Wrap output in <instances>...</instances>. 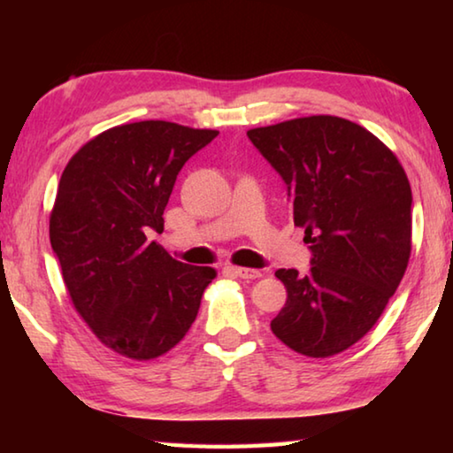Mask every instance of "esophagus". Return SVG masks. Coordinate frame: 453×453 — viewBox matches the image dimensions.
Returning <instances> with one entry per match:
<instances>
[{"label":"esophagus","instance_id":"esophagus-1","mask_svg":"<svg viewBox=\"0 0 453 453\" xmlns=\"http://www.w3.org/2000/svg\"><path fill=\"white\" fill-rule=\"evenodd\" d=\"M227 272L237 275V278H243V280H257V278H262V272H259V270H250V267H234V265H229Z\"/></svg>","mask_w":453,"mask_h":453}]
</instances>
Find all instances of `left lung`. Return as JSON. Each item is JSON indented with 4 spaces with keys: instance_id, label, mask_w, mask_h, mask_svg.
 <instances>
[{
    "instance_id": "left-lung-1",
    "label": "left lung",
    "mask_w": 453,
    "mask_h": 453,
    "mask_svg": "<svg viewBox=\"0 0 453 453\" xmlns=\"http://www.w3.org/2000/svg\"><path fill=\"white\" fill-rule=\"evenodd\" d=\"M250 142L288 188L311 270H278L288 300L272 332L327 357L370 332L408 267L411 188L397 157L362 126L311 116L256 127Z\"/></svg>"
}]
</instances>
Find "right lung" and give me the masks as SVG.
Listing matches in <instances>:
<instances>
[{
    "label": "right lung",
    "mask_w": 453,
    "mask_h": 453,
    "mask_svg": "<svg viewBox=\"0 0 453 453\" xmlns=\"http://www.w3.org/2000/svg\"><path fill=\"white\" fill-rule=\"evenodd\" d=\"M216 129L137 121L99 134L61 173L50 242L72 302L107 348L132 359L170 351L197 316L211 267L175 262L164 232L175 178Z\"/></svg>",
    "instance_id": "right-lung-1"
}]
</instances>
